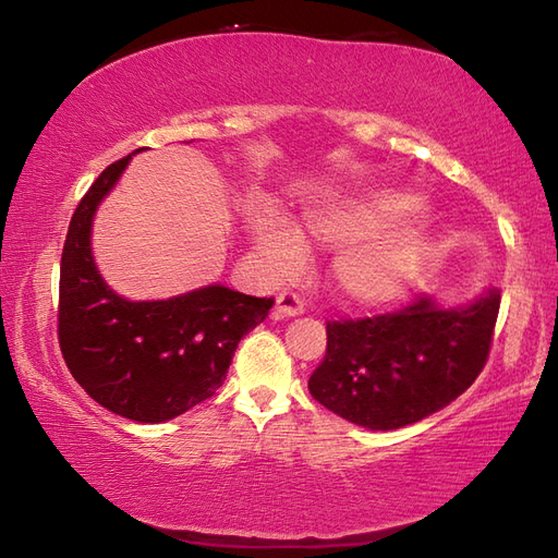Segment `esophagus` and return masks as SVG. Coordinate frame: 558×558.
<instances>
[{
    "label": "esophagus",
    "instance_id": "obj_1",
    "mask_svg": "<svg viewBox=\"0 0 558 558\" xmlns=\"http://www.w3.org/2000/svg\"><path fill=\"white\" fill-rule=\"evenodd\" d=\"M275 314L281 316V319L283 316H300L305 314V305L295 293H281L275 303Z\"/></svg>",
    "mask_w": 558,
    "mask_h": 558
}]
</instances>
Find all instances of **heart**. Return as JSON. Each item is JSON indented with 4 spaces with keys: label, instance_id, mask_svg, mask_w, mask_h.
<instances>
[{
    "label": "heart",
    "instance_id": "heart-1",
    "mask_svg": "<svg viewBox=\"0 0 558 558\" xmlns=\"http://www.w3.org/2000/svg\"><path fill=\"white\" fill-rule=\"evenodd\" d=\"M420 210L423 199L409 192L340 194L307 208L300 230L267 210L253 218L251 234L275 279L305 263V239L340 246L330 267L336 291L354 305H385L409 291L429 260Z\"/></svg>",
    "mask_w": 558,
    "mask_h": 558
}]
</instances>
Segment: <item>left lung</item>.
I'll return each instance as SVG.
<instances>
[{"mask_svg":"<svg viewBox=\"0 0 558 558\" xmlns=\"http://www.w3.org/2000/svg\"><path fill=\"white\" fill-rule=\"evenodd\" d=\"M500 291L460 305L425 295L395 314L326 326V356L307 383L328 411L373 432L413 425L456 401L484 368Z\"/></svg>","mask_w":558,"mask_h":558,"instance_id":"obj_1","label":"left lung"}]
</instances>
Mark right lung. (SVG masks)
<instances>
[{"label":"right lung","instance_id":"add662e5","mask_svg":"<svg viewBox=\"0 0 558 558\" xmlns=\"http://www.w3.org/2000/svg\"><path fill=\"white\" fill-rule=\"evenodd\" d=\"M133 155L96 178L70 220L60 258L58 342L88 397L126 420L155 425L216 395L239 340L265 322L275 298L222 283L167 300H129L110 289L94 260V216Z\"/></svg>","mask_w":558,"mask_h":558}]
</instances>
